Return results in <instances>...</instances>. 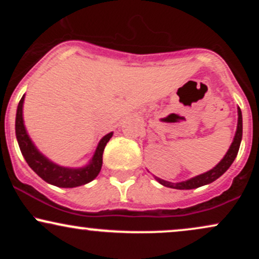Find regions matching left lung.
<instances>
[{
    "label": "left lung",
    "mask_w": 259,
    "mask_h": 259,
    "mask_svg": "<svg viewBox=\"0 0 259 259\" xmlns=\"http://www.w3.org/2000/svg\"><path fill=\"white\" fill-rule=\"evenodd\" d=\"M237 129L236 133H235L233 144L230 145L229 147L227 154L223 157V159L218 164L215 165L214 168L210 169V170L206 171V173L197 175V177L191 178V179L186 180V181H181V183H169V181L162 180L159 178H156V180L158 181L159 184H162L163 186L167 187H171V189H177V190H190V189H197V187L207 185V184L213 183V181L218 179L219 177H222L225 171L228 170L229 167L233 164L234 159L236 158L237 152H239L240 148V144H241V139H242V114H241V109L240 107L237 108Z\"/></svg>",
    "instance_id": "8db88e82"
}]
</instances>
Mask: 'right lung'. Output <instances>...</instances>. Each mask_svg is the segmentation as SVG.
Wrapping results in <instances>:
<instances>
[{
    "mask_svg": "<svg viewBox=\"0 0 259 259\" xmlns=\"http://www.w3.org/2000/svg\"><path fill=\"white\" fill-rule=\"evenodd\" d=\"M24 97L25 95H23L17 108L16 136L23 157L25 158L29 167L46 183L58 187H76L85 185V184L94 180L99 175L101 167H102L103 151H105L107 142L112 138L113 133L107 134V135L100 140L94 157H92L88 165L82 168L62 167V165L56 164V163L51 162L49 158H46L37 150L34 142L31 141V139L29 138L24 125V119H23Z\"/></svg>",
    "mask_w": 259,
    "mask_h": 259,
    "instance_id": "obj_1",
    "label": "right lung"
}]
</instances>
